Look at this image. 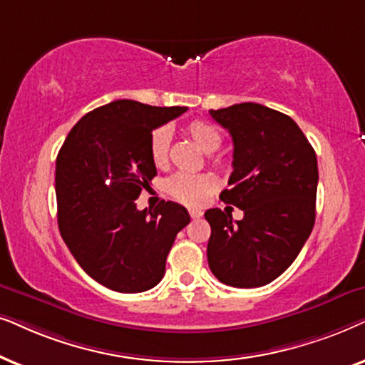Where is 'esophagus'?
<instances>
[{
    "label": "esophagus",
    "mask_w": 365,
    "mask_h": 365,
    "mask_svg": "<svg viewBox=\"0 0 365 365\" xmlns=\"http://www.w3.org/2000/svg\"><path fill=\"white\" fill-rule=\"evenodd\" d=\"M203 215L202 210H197V208H190V217L192 218H200Z\"/></svg>",
    "instance_id": "esophagus-1"
}]
</instances>
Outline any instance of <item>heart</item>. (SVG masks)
Returning <instances> with one entry per match:
<instances>
[{
    "mask_svg": "<svg viewBox=\"0 0 365 365\" xmlns=\"http://www.w3.org/2000/svg\"><path fill=\"white\" fill-rule=\"evenodd\" d=\"M185 133L190 137L198 148L203 152L212 153L220 147L222 135L212 123L203 120H193L185 126ZM150 158L155 167L163 168L168 163L170 150V132L165 126L155 128L150 135ZM217 188V182L212 175L200 173H175L165 183V190L172 195L175 200L187 203V205H203Z\"/></svg>",
    "mask_w": 365,
    "mask_h": 365,
    "instance_id": "obj_1",
    "label": "heart"
}]
</instances>
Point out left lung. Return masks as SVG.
Segmentation results:
<instances>
[{"mask_svg":"<svg viewBox=\"0 0 365 365\" xmlns=\"http://www.w3.org/2000/svg\"><path fill=\"white\" fill-rule=\"evenodd\" d=\"M233 142L225 203L244 210L233 222L220 208L205 212L212 233L208 267L222 284L262 287L289 269L315 222L317 157L290 116L259 103L210 110Z\"/></svg>","mask_w":365,"mask_h":365,"instance_id":"8db88e82","label":"left lung"}]
</instances>
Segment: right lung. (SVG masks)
<instances>
[{
    "instance_id": "1",
    "label": "right lung",
    "mask_w": 365,
    "mask_h": 365,
    "mask_svg": "<svg viewBox=\"0 0 365 365\" xmlns=\"http://www.w3.org/2000/svg\"><path fill=\"white\" fill-rule=\"evenodd\" d=\"M187 110L111 101L78 121L58 153L63 240L91 279L116 292L155 287L175 237L190 223L187 208L175 202H160L155 210H138L135 203L157 175L150 135Z\"/></svg>"
}]
</instances>
